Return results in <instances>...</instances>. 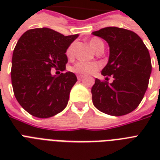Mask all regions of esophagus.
Listing matches in <instances>:
<instances>
[{
  "mask_svg": "<svg viewBox=\"0 0 160 160\" xmlns=\"http://www.w3.org/2000/svg\"><path fill=\"white\" fill-rule=\"evenodd\" d=\"M77 78L79 80H81L83 78H84V76H83V75H77Z\"/></svg>",
  "mask_w": 160,
  "mask_h": 160,
  "instance_id": "esophagus-1",
  "label": "esophagus"
}]
</instances>
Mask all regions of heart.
<instances>
[{
	"instance_id": "b5f03b06",
	"label": "heart",
	"mask_w": 160,
	"mask_h": 160,
	"mask_svg": "<svg viewBox=\"0 0 160 160\" xmlns=\"http://www.w3.org/2000/svg\"><path fill=\"white\" fill-rule=\"evenodd\" d=\"M89 45H90V48L92 49L94 51H97L98 49L100 48L101 46H104L102 41L97 38L90 39V41H89ZM74 47H75V43L70 44V46H69V47L66 50V52H65L67 57L71 58L73 56V54H74ZM99 68H100V65L97 63L82 62V61H80V62L75 63V65L71 66L70 67V70L73 71L74 73H75V74L86 75L92 74L95 71H96Z\"/></svg>"
}]
</instances>
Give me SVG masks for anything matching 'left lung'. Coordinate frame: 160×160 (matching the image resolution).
Segmentation results:
<instances>
[{
  "instance_id": "1",
  "label": "left lung",
  "mask_w": 160,
  "mask_h": 160,
  "mask_svg": "<svg viewBox=\"0 0 160 160\" xmlns=\"http://www.w3.org/2000/svg\"><path fill=\"white\" fill-rule=\"evenodd\" d=\"M106 41L109 61L101 71L113 82L95 79L91 89L96 109L113 116H121L136 109L144 98L151 74V59L136 33L119 27H105L92 32Z\"/></svg>"
}]
</instances>
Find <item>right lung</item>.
<instances>
[{"label": "right lung", "mask_w": 160, "mask_h": 160, "mask_svg": "<svg viewBox=\"0 0 160 160\" xmlns=\"http://www.w3.org/2000/svg\"><path fill=\"white\" fill-rule=\"evenodd\" d=\"M78 36L43 27L29 30L19 39L12 55L11 83L16 99L31 115L50 118L67 105L76 75L68 71L55 76L51 69L65 70V52Z\"/></svg>", "instance_id": "add662e5"}]
</instances>
